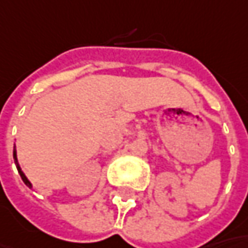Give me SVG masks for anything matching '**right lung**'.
<instances>
[{"mask_svg": "<svg viewBox=\"0 0 248 248\" xmlns=\"http://www.w3.org/2000/svg\"><path fill=\"white\" fill-rule=\"evenodd\" d=\"M14 159H15V162H16V168H17V170H19V173H20V178H22V180H23V182H25V183H26V185H27V186H29V187H31V185H30V182H29V180H27V178H26V176H25V173H23V172H22V169H20V167H19V165H17L16 151H14Z\"/></svg>", "mask_w": 248, "mask_h": 248, "instance_id": "add662e5", "label": "right lung"}]
</instances>
